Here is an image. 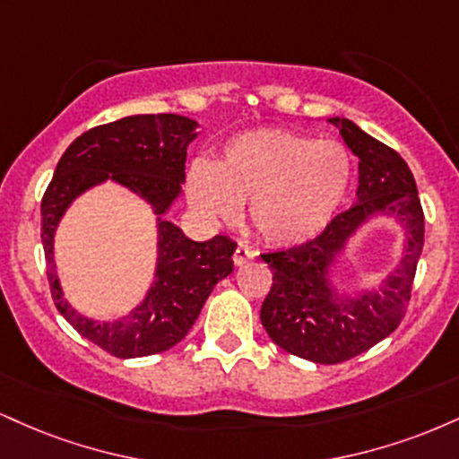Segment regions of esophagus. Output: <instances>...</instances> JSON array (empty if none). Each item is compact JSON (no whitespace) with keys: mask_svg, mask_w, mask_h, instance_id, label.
Masks as SVG:
<instances>
[{"mask_svg":"<svg viewBox=\"0 0 459 459\" xmlns=\"http://www.w3.org/2000/svg\"><path fill=\"white\" fill-rule=\"evenodd\" d=\"M255 256H256V255L250 250V247L237 246V250H235V255H233V263H235L237 267H239V265H244V263L255 259Z\"/></svg>","mask_w":459,"mask_h":459,"instance_id":"esophagus-1","label":"esophagus"}]
</instances>
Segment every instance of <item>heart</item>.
I'll list each match as a JSON object with an SVG mask.
<instances>
[{
  "label": "heart",
  "mask_w": 459,
  "mask_h": 459,
  "mask_svg": "<svg viewBox=\"0 0 459 459\" xmlns=\"http://www.w3.org/2000/svg\"><path fill=\"white\" fill-rule=\"evenodd\" d=\"M354 161L339 140L284 129L237 135L220 161L187 172L194 207L215 222H235L250 203V224L272 246H298L332 222L350 189Z\"/></svg>",
  "instance_id": "b5f03b06"
}]
</instances>
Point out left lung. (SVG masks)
Wrapping results in <instances>:
<instances>
[{
    "label": "left lung",
    "instance_id": "1",
    "mask_svg": "<svg viewBox=\"0 0 459 459\" xmlns=\"http://www.w3.org/2000/svg\"><path fill=\"white\" fill-rule=\"evenodd\" d=\"M358 163L356 203L336 215L315 239L267 252L273 282L261 307V324L289 354L319 365L345 362L380 343L402 324L423 250L425 218L408 163L347 118H330ZM376 214H391L406 230L404 256L377 292L343 297L329 270L346 241Z\"/></svg>",
    "mask_w": 459,
    "mask_h": 459
}]
</instances>
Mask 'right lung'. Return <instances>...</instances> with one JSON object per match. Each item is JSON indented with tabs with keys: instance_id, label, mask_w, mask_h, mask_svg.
I'll return each instance as SVG.
<instances>
[{
	"instance_id": "1",
	"label": "right lung",
	"mask_w": 459,
	"mask_h": 459,
	"mask_svg": "<svg viewBox=\"0 0 459 459\" xmlns=\"http://www.w3.org/2000/svg\"><path fill=\"white\" fill-rule=\"evenodd\" d=\"M196 127V120L178 114H138L99 125L65 151L40 203L51 298L79 334L116 358H142L175 347L198 319L215 284L233 272V239L215 235L194 241L161 218L181 194L187 146L198 135ZM108 178L138 193L156 212L158 267L150 293L129 316L94 322L64 299L55 273L53 237L72 200Z\"/></svg>"
}]
</instances>
